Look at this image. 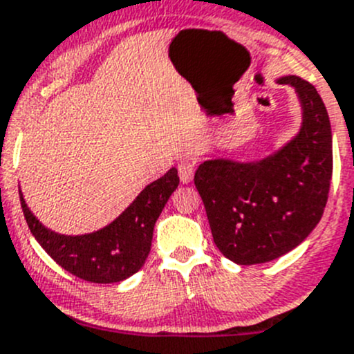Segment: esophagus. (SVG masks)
<instances>
[{
    "label": "esophagus",
    "instance_id": "34e87169",
    "mask_svg": "<svg viewBox=\"0 0 354 354\" xmlns=\"http://www.w3.org/2000/svg\"><path fill=\"white\" fill-rule=\"evenodd\" d=\"M194 170L196 165L192 162L178 163V177H180V182L189 184V182L192 180V177H194Z\"/></svg>",
    "mask_w": 354,
    "mask_h": 354
}]
</instances>
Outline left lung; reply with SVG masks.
Returning a JSON list of instances; mask_svg holds the SVG:
<instances>
[{
  "label": "left lung",
  "mask_w": 354,
  "mask_h": 354,
  "mask_svg": "<svg viewBox=\"0 0 354 354\" xmlns=\"http://www.w3.org/2000/svg\"><path fill=\"white\" fill-rule=\"evenodd\" d=\"M295 87L299 132L258 162L206 160L194 174L216 248L237 265L267 263L299 246L324 215L332 178V132L320 94L301 77Z\"/></svg>",
  "instance_id": "left-lung-1"
}]
</instances>
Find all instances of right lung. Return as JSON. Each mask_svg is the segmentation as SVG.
I'll list each match as a JSON object with an SVG mask.
<instances>
[{
    "mask_svg": "<svg viewBox=\"0 0 354 354\" xmlns=\"http://www.w3.org/2000/svg\"><path fill=\"white\" fill-rule=\"evenodd\" d=\"M178 185L177 169L146 185L122 215L103 229L82 236H65L44 227L19 191L24 216L43 250L66 272L94 284H113L141 270L151 250L153 229Z\"/></svg>",
    "mask_w": 354,
    "mask_h": 354,
    "instance_id": "right-lung-1",
    "label": "right lung"
}]
</instances>
